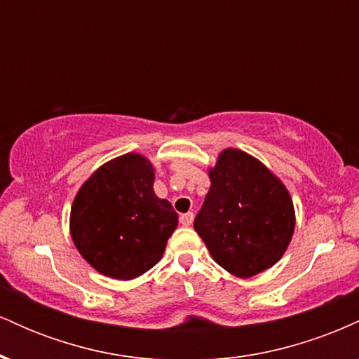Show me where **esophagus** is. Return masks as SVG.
Here are the masks:
<instances>
[{"mask_svg":"<svg viewBox=\"0 0 359 359\" xmlns=\"http://www.w3.org/2000/svg\"><path fill=\"white\" fill-rule=\"evenodd\" d=\"M192 221H194V214L192 212H185V214H182V216H180V224L191 226Z\"/></svg>","mask_w":359,"mask_h":359,"instance_id":"1","label":"esophagus"}]
</instances>
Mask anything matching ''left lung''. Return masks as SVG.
Instances as JSON below:
<instances>
[{
  "label": "left lung",
  "instance_id": "8db88e82",
  "mask_svg": "<svg viewBox=\"0 0 359 359\" xmlns=\"http://www.w3.org/2000/svg\"><path fill=\"white\" fill-rule=\"evenodd\" d=\"M209 179L194 229L214 262L240 278L273 266L295 229L294 203L282 180L238 148L221 151Z\"/></svg>",
  "mask_w": 359,
  "mask_h": 359
}]
</instances>
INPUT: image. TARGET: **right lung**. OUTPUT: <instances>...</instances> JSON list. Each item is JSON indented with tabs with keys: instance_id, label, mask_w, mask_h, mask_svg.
I'll list each match as a JSON object with an SVG mask.
<instances>
[{
	"instance_id": "right-lung-1",
	"label": "right lung",
	"mask_w": 359,
	"mask_h": 359,
	"mask_svg": "<svg viewBox=\"0 0 359 359\" xmlns=\"http://www.w3.org/2000/svg\"><path fill=\"white\" fill-rule=\"evenodd\" d=\"M155 170L140 154L101 165L81 185L71 208V236L100 273L133 280L163 257L179 216L154 192Z\"/></svg>"
}]
</instances>
